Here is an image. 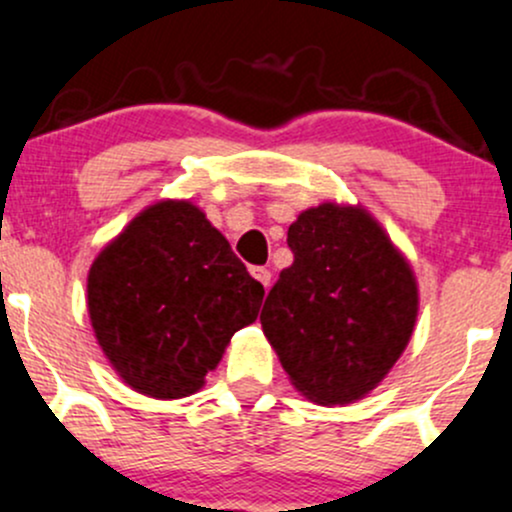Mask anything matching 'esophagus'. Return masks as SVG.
<instances>
[{
    "label": "esophagus",
    "mask_w": 512,
    "mask_h": 512,
    "mask_svg": "<svg viewBox=\"0 0 512 512\" xmlns=\"http://www.w3.org/2000/svg\"><path fill=\"white\" fill-rule=\"evenodd\" d=\"M251 276H254L258 283L263 285V288H268V285H271V271H268V268L254 266V268H251Z\"/></svg>",
    "instance_id": "1"
}]
</instances>
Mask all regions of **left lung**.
<instances>
[{
    "label": "left lung",
    "instance_id": "8db88e82",
    "mask_svg": "<svg viewBox=\"0 0 512 512\" xmlns=\"http://www.w3.org/2000/svg\"><path fill=\"white\" fill-rule=\"evenodd\" d=\"M288 246L295 261L268 293L263 334L307 400H361L410 342L420 310L415 271L361 205L300 212Z\"/></svg>",
    "mask_w": 512,
    "mask_h": 512
}]
</instances>
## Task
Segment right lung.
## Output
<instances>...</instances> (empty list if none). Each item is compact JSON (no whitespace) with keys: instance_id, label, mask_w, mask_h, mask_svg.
Masks as SVG:
<instances>
[{"instance_id":"1","label":"right lung","mask_w":512,"mask_h":512,"mask_svg":"<svg viewBox=\"0 0 512 512\" xmlns=\"http://www.w3.org/2000/svg\"><path fill=\"white\" fill-rule=\"evenodd\" d=\"M263 285L190 200H158L92 261L87 312L117 376L156 400L188 398L256 322Z\"/></svg>"}]
</instances>
